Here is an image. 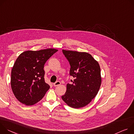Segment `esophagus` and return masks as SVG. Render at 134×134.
Listing matches in <instances>:
<instances>
[{
  "label": "esophagus",
  "mask_w": 134,
  "mask_h": 134,
  "mask_svg": "<svg viewBox=\"0 0 134 134\" xmlns=\"http://www.w3.org/2000/svg\"><path fill=\"white\" fill-rule=\"evenodd\" d=\"M61 85V82L60 81H57L56 82H55V83H54V84H53V85H54V86H59V85Z\"/></svg>",
  "instance_id": "1"
}]
</instances>
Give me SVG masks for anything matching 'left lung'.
I'll list each match as a JSON object with an SVG mask.
<instances>
[{
    "label": "left lung",
    "instance_id": "1",
    "mask_svg": "<svg viewBox=\"0 0 134 134\" xmlns=\"http://www.w3.org/2000/svg\"><path fill=\"white\" fill-rule=\"evenodd\" d=\"M70 65V76L74 78L68 83L62 99L73 108H82L96 96L101 84L100 69L93 56L86 52L62 50Z\"/></svg>",
    "mask_w": 134,
    "mask_h": 134
}]
</instances>
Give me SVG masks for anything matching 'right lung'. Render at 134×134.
Segmentation results:
<instances>
[{"label": "right lung", "instance_id": "1", "mask_svg": "<svg viewBox=\"0 0 134 134\" xmlns=\"http://www.w3.org/2000/svg\"><path fill=\"white\" fill-rule=\"evenodd\" d=\"M58 50L27 51L16 59L11 72L10 84L15 97L26 105L40 100L50 86L44 81V65Z\"/></svg>", "mask_w": 134, "mask_h": 134}]
</instances>
